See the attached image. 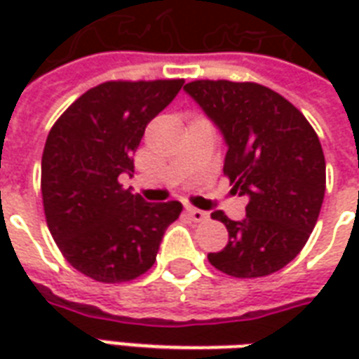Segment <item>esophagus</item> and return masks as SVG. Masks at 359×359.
Returning <instances> with one entry per match:
<instances>
[{
  "mask_svg": "<svg viewBox=\"0 0 359 359\" xmlns=\"http://www.w3.org/2000/svg\"><path fill=\"white\" fill-rule=\"evenodd\" d=\"M187 215L192 219L194 223H203V221H208V217H210L205 211L196 210V208H187Z\"/></svg>",
  "mask_w": 359,
  "mask_h": 359,
  "instance_id": "1",
  "label": "esophagus"
}]
</instances>
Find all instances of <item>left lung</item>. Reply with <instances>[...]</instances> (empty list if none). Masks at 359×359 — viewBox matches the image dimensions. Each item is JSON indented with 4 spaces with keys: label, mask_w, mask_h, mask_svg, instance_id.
I'll return each mask as SVG.
<instances>
[{
    "label": "left lung",
    "mask_w": 359,
    "mask_h": 359,
    "mask_svg": "<svg viewBox=\"0 0 359 359\" xmlns=\"http://www.w3.org/2000/svg\"><path fill=\"white\" fill-rule=\"evenodd\" d=\"M188 95L223 133L225 172L234 192L248 196L246 217L213 211L229 244L208 254L231 277L256 278L283 269L306 246L325 196L321 142L300 109L256 82L194 81Z\"/></svg>",
    "instance_id": "obj_1"
}]
</instances>
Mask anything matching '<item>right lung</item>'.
Returning a JSON list of instances; mask_svg holds the SVG:
<instances>
[{
    "instance_id": "add662e5",
    "label": "right lung",
    "mask_w": 359,
    "mask_h": 359,
    "mask_svg": "<svg viewBox=\"0 0 359 359\" xmlns=\"http://www.w3.org/2000/svg\"><path fill=\"white\" fill-rule=\"evenodd\" d=\"M184 81H109L71 103L42 156L43 213L74 269L97 283H126L154 265L180 202L149 203L125 190L144 130Z\"/></svg>"
}]
</instances>
